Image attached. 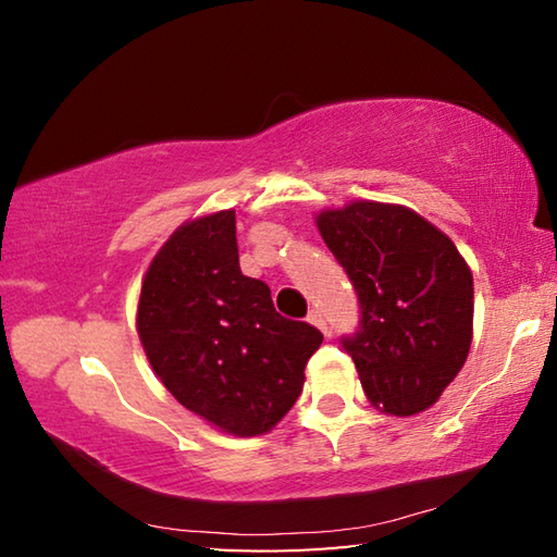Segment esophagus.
Segmentation results:
<instances>
[{"instance_id":"obj_1","label":"esophagus","mask_w":557,"mask_h":557,"mask_svg":"<svg viewBox=\"0 0 557 557\" xmlns=\"http://www.w3.org/2000/svg\"><path fill=\"white\" fill-rule=\"evenodd\" d=\"M307 322H312L317 329H322L324 334H329V326H326V319H324V314H322V309H309Z\"/></svg>"}]
</instances>
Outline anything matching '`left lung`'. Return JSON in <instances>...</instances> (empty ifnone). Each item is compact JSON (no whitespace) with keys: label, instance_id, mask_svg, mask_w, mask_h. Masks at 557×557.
<instances>
[{"label":"left lung","instance_id":"8db88e82","mask_svg":"<svg viewBox=\"0 0 557 557\" xmlns=\"http://www.w3.org/2000/svg\"><path fill=\"white\" fill-rule=\"evenodd\" d=\"M317 225L358 299V326L342 346L366 398L400 418L428 410L469 354L474 282L465 258L403 206L358 201Z\"/></svg>","mask_w":557,"mask_h":557}]
</instances>
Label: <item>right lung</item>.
Returning <instances> with one entry per match:
<instances>
[{
	"label": "right lung",
	"instance_id": "right-lung-1",
	"mask_svg": "<svg viewBox=\"0 0 557 557\" xmlns=\"http://www.w3.org/2000/svg\"><path fill=\"white\" fill-rule=\"evenodd\" d=\"M137 329L164 388L238 437L262 435L285 418L324 338L277 314L265 282L243 275L233 211L182 225L157 252Z\"/></svg>",
	"mask_w": 557,
	"mask_h": 557
}]
</instances>
